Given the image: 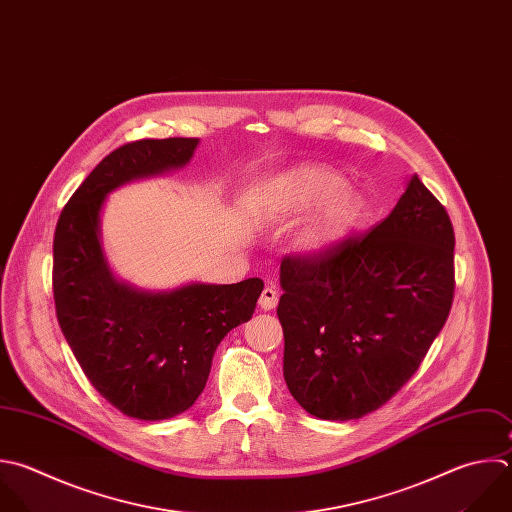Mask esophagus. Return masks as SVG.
I'll use <instances>...</instances> for the list:
<instances>
[{
  "instance_id": "esophagus-1",
  "label": "esophagus",
  "mask_w": 512,
  "mask_h": 512,
  "mask_svg": "<svg viewBox=\"0 0 512 512\" xmlns=\"http://www.w3.org/2000/svg\"><path fill=\"white\" fill-rule=\"evenodd\" d=\"M258 304H260L262 310H274L276 304H278V290L274 286H266L262 290V296H260Z\"/></svg>"
}]
</instances>
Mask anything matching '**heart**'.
Returning a JSON list of instances; mask_svg holds the SVG:
<instances>
[{
  "label": "heart",
  "instance_id": "b5f03b06",
  "mask_svg": "<svg viewBox=\"0 0 512 512\" xmlns=\"http://www.w3.org/2000/svg\"><path fill=\"white\" fill-rule=\"evenodd\" d=\"M318 206L298 236L308 254L332 250L354 234L364 218L362 194L342 186V178L322 166H296L274 178L266 194V218L272 222H292Z\"/></svg>",
  "mask_w": 512,
  "mask_h": 512
}]
</instances>
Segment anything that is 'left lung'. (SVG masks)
<instances>
[{
    "instance_id": "8db88e82",
    "label": "left lung",
    "mask_w": 512,
    "mask_h": 512,
    "mask_svg": "<svg viewBox=\"0 0 512 512\" xmlns=\"http://www.w3.org/2000/svg\"><path fill=\"white\" fill-rule=\"evenodd\" d=\"M280 286L290 394L316 418H360L410 380L448 318L450 218L412 176L368 234L320 254L286 256Z\"/></svg>"
}]
</instances>
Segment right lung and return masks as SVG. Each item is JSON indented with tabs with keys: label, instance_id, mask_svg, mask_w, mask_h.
<instances>
[{
	"label": "right lung",
	"instance_id": "right-lung-1",
	"mask_svg": "<svg viewBox=\"0 0 512 512\" xmlns=\"http://www.w3.org/2000/svg\"><path fill=\"white\" fill-rule=\"evenodd\" d=\"M198 138L130 142L74 192L54 236L60 328L92 386L120 412L166 420L202 394L222 338L254 314L264 282L186 284L148 292L120 282L104 256L100 212L110 192L184 168Z\"/></svg>",
	"mask_w": 512,
	"mask_h": 512
}]
</instances>
